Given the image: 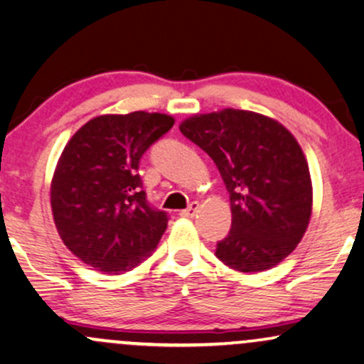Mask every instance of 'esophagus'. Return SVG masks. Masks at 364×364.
Masks as SVG:
<instances>
[{"label":"esophagus","instance_id":"34e87169","mask_svg":"<svg viewBox=\"0 0 364 364\" xmlns=\"http://www.w3.org/2000/svg\"><path fill=\"white\" fill-rule=\"evenodd\" d=\"M198 208H200L198 201H193V203H191L190 207L185 208V210H181V212H179V215H181V217H193L195 213H196V210H198Z\"/></svg>","mask_w":364,"mask_h":364}]
</instances>
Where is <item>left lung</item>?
I'll use <instances>...</instances> for the list:
<instances>
[{
  "instance_id": "1",
  "label": "left lung",
  "mask_w": 364,
  "mask_h": 364,
  "mask_svg": "<svg viewBox=\"0 0 364 364\" xmlns=\"http://www.w3.org/2000/svg\"><path fill=\"white\" fill-rule=\"evenodd\" d=\"M179 130L212 157L229 191L232 227L215 256L240 273L282 262L312 215L309 164L290 130L234 108L186 118Z\"/></svg>"
}]
</instances>
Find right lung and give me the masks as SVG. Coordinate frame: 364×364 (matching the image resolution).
<instances>
[{
	"instance_id": "1",
	"label": "right lung",
	"mask_w": 364,
	"mask_h": 364,
	"mask_svg": "<svg viewBox=\"0 0 364 364\" xmlns=\"http://www.w3.org/2000/svg\"><path fill=\"white\" fill-rule=\"evenodd\" d=\"M174 125L164 113L91 118L65 144L50 185L63 242L91 268L120 274L146 261L168 227L142 190L140 157Z\"/></svg>"
}]
</instances>
